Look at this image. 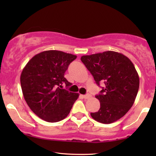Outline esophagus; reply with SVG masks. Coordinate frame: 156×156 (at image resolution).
<instances>
[{"instance_id": "esophagus-1", "label": "esophagus", "mask_w": 156, "mask_h": 156, "mask_svg": "<svg viewBox=\"0 0 156 156\" xmlns=\"http://www.w3.org/2000/svg\"><path fill=\"white\" fill-rule=\"evenodd\" d=\"M90 97H91L90 94H86V95H84V96H83V98L84 99H88Z\"/></svg>"}]
</instances>
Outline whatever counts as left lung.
Listing matches in <instances>:
<instances>
[{"mask_svg":"<svg viewBox=\"0 0 156 156\" xmlns=\"http://www.w3.org/2000/svg\"><path fill=\"white\" fill-rule=\"evenodd\" d=\"M81 61L99 85L105 84L96 98L100 102L97 112L91 113L97 122H114L123 117L135 102L140 80L130 59L121 53L107 51L81 57Z\"/></svg>","mask_w":156,"mask_h":156,"instance_id":"left-lung-1","label":"left lung"}]
</instances>
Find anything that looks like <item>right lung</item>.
<instances>
[{
    "label": "right lung",
    "instance_id": "obj_1",
    "mask_svg": "<svg viewBox=\"0 0 156 156\" xmlns=\"http://www.w3.org/2000/svg\"><path fill=\"white\" fill-rule=\"evenodd\" d=\"M77 56L57 50L36 54L20 75L23 96L31 110L41 119L56 122L67 117L79 94L60 89L71 85L64 76Z\"/></svg>",
    "mask_w": 156,
    "mask_h": 156
}]
</instances>
